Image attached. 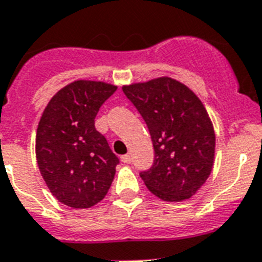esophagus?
<instances>
[{
    "label": "esophagus",
    "instance_id": "34e87169",
    "mask_svg": "<svg viewBox=\"0 0 262 262\" xmlns=\"http://www.w3.org/2000/svg\"><path fill=\"white\" fill-rule=\"evenodd\" d=\"M121 161H122V163H125V164H129V163L132 161L130 155H124V156H121Z\"/></svg>",
    "mask_w": 262,
    "mask_h": 262
}]
</instances>
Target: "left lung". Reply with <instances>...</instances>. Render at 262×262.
Listing matches in <instances>:
<instances>
[{
  "label": "left lung",
  "mask_w": 262,
  "mask_h": 262,
  "mask_svg": "<svg viewBox=\"0 0 262 262\" xmlns=\"http://www.w3.org/2000/svg\"><path fill=\"white\" fill-rule=\"evenodd\" d=\"M152 138L153 165L140 173L148 190L165 202L190 199L208 179L215 133L207 110L186 84L168 76L122 87Z\"/></svg>",
  "instance_id": "obj_1"
}]
</instances>
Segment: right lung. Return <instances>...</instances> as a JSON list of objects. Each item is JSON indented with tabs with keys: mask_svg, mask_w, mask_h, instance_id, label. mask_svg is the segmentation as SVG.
Instances as JSON below:
<instances>
[{
	"mask_svg": "<svg viewBox=\"0 0 262 262\" xmlns=\"http://www.w3.org/2000/svg\"><path fill=\"white\" fill-rule=\"evenodd\" d=\"M117 86L75 80L51 98L36 133V159L51 193L63 205L89 208L101 202L116 175L118 157L95 117Z\"/></svg>",
	"mask_w": 262,
	"mask_h": 262,
	"instance_id": "1",
	"label": "right lung"
}]
</instances>
